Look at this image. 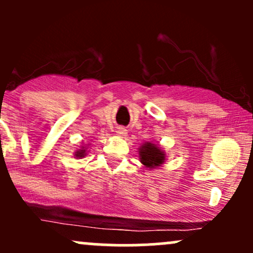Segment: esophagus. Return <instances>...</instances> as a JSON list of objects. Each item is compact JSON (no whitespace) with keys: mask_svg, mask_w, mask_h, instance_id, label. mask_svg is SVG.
<instances>
[{"mask_svg":"<svg viewBox=\"0 0 253 253\" xmlns=\"http://www.w3.org/2000/svg\"><path fill=\"white\" fill-rule=\"evenodd\" d=\"M117 133L119 135H121V136H125L127 134V129L125 128V127H123V126H120V127H118L117 128Z\"/></svg>","mask_w":253,"mask_h":253,"instance_id":"1","label":"esophagus"}]
</instances>
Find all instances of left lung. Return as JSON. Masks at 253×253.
Instances as JSON below:
<instances>
[{"label": "left lung", "mask_w": 253, "mask_h": 253, "mask_svg": "<svg viewBox=\"0 0 253 253\" xmlns=\"http://www.w3.org/2000/svg\"><path fill=\"white\" fill-rule=\"evenodd\" d=\"M139 155H140V162L147 168L159 167L161 164H163L165 158L161 149H158L153 144H145L144 146H141Z\"/></svg>", "instance_id": "obj_1"}]
</instances>
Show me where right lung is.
I'll return each mask as SVG.
<instances>
[{"mask_svg": "<svg viewBox=\"0 0 253 253\" xmlns=\"http://www.w3.org/2000/svg\"><path fill=\"white\" fill-rule=\"evenodd\" d=\"M84 156V150H81V151H78V152L76 153V157H83Z\"/></svg>", "mask_w": 253, "mask_h": 253, "instance_id": "right-lung-1", "label": "right lung"}]
</instances>
